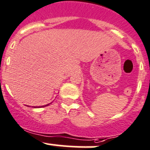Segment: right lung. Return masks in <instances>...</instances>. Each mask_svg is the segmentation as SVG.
Instances as JSON below:
<instances>
[{
  "label": "right lung",
  "mask_w": 150,
  "mask_h": 150,
  "mask_svg": "<svg viewBox=\"0 0 150 150\" xmlns=\"http://www.w3.org/2000/svg\"><path fill=\"white\" fill-rule=\"evenodd\" d=\"M50 105V104H47V105H43V106H42V107H45V106H47V105Z\"/></svg>",
  "instance_id": "1"
}]
</instances>
